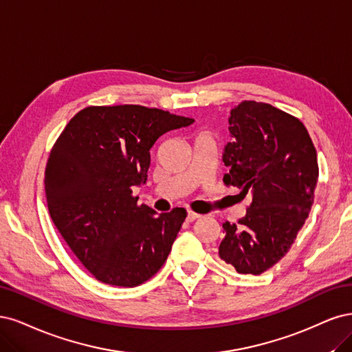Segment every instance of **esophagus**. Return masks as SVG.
<instances>
[{"instance_id":"34e87169","label":"esophagus","mask_w":352,"mask_h":352,"mask_svg":"<svg viewBox=\"0 0 352 352\" xmlns=\"http://www.w3.org/2000/svg\"><path fill=\"white\" fill-rule=\"evenodd\" d=\"M197 218H200V214L199 213H196V212H192V210H187V222H192V221H196Z\"/></svg>"}]
</instances>
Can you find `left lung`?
<instances>
[{"label":"left lung","mask_w":352,"mask_h":352,"mask_svg":"<svg viewBox=\"0 0 352 352\" xmlns=\"http://www.w3.org/2000/svg\"><path fill=\"white\" fill-rule=\"evenodd\" d=\"M232 142L222 161L226 186L252 196L247 214L222 223L219 257L238 274L260 275L288 253L309 218L319 177L316 147L304 124L265 102L231 109Z\"/></svg>","instance_id":"1"}]
</instances>
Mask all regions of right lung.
Segmentation results:
<instances>
[{
    "label": "right lung",
    "instance_id": "obj_1",
    "mask_svg": "<svg viewBox=\"0 0 352 352\" xmlns=\"http://www.w3.org/2000/svg\"><path fill=\"white\" fill-rule=\"evenodd\" d=\"M190 117L142 105L87 107L67 124L45 168L51 218L72 252L98 280L133 288L168 258L187 212L157 214L138 205L151 147Z\"/></svg>",
    "mask_w": 352,
    "mask_h": 352
}]
</instances>
